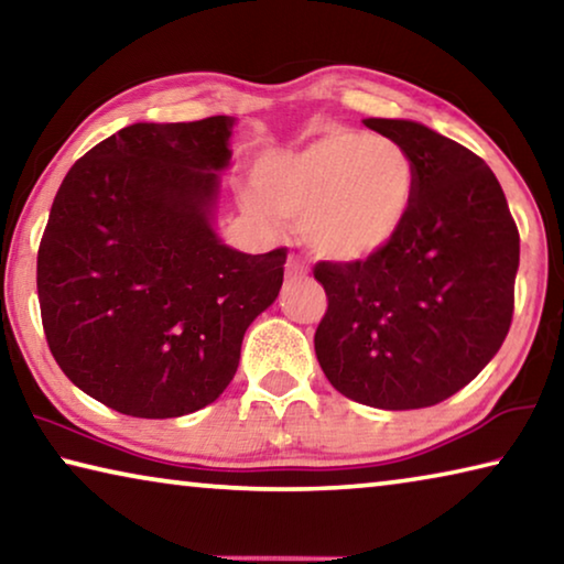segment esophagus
Returning <instances> with one entry per match:
<instances>
[{
  "label": "esophagus",
  "mask_w": 564,
  "mask_h": 564,
  "mask_svg": "<svg viewBox=\"0 0 564 564\" xmlns=\"http://www.w3.org/2000/svg\"><path fill=\"white\" fill-rule=\"evenodd\" d=\"M305 273L308 271H305V265L299 259H289V263H285V275H289V279H303Z\"/></svg>",
  "instance_id": "obj_1"
}]
</instances>
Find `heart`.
<instances>
[{
    "label": "heart",
    "mask_w": 564,
    "mask_h": 564,
    "mask_svg": "<svg viewBox=\"0 0 564 564\" xmlns=\"http://www.w3.org/2000/svg\"><path fill=\"white\" fill-rule=\"evenodd\" d=\"M243 191L248 214L273 224L303 218L318 259L352 263L393 241L415 196V166L395 141L330 131L299 151L265 156Z\"/></svg>",
    "instance_id": "obj_1"
}]
</instances>
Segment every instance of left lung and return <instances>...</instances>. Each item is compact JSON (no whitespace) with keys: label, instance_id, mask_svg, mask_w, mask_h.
<instances>
[{"label":"left lung","instance_id":"obj_1","mask_svg":"<svg viewBox=\"0 0 564 564\" xmlns=\"http://www.w3.org/2000/svg\"><path fill=\"white\" fill-rule=\"evenodd\" d=\"M362 123L413 159V206L370 259L316 263L328 311L313 343L346 398L427 408L470 383L508 336L520 234L498 178L470 149L417 121Z\"/></svg>","mask_w":564,"mask_h":564}]
</instances>
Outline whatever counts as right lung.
I'll use <instances>...</instances> for the list:
<instances>
[{
  "label": "right lung",
  "instance_id": "obj_1",
  "mask_svg": "<svg viewBox=\"0 0 564 564\" xmlns=\"http://www.w3.org/2000/svg\"><path fill=\"white\" fill-rule=\"evenodd\" d=\"M231 117L131 123L64 176L36 256L42 326L76 388L133 417L224 393L275 301L285 248L241 253L212 218Z\"/></svg>",
  "mask_w": 564,
  "mask_h": 564
}]
</instances>
